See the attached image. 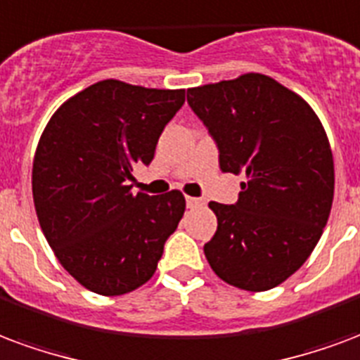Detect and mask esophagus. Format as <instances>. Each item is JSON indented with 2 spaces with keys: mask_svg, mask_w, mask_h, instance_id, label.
<instances>
[{
  "mask_svg": "<svg viewBox=\"0 0 360 360\" xmlns=\"http://www.w3.org/2000/svg\"><path fill=\"white\" fill-rule=\"evenodd\" d=\"M204 202L200 200V198H194V196H187V206L188 207H198L202 206Z\"/></svg>",
  "mask_w": 360,
  "mask_h": 360,
  "instance_id": "34e87169",
  "label": "esophagus"
}]
</instances>
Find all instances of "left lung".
I'll use <instances>...</instances> for the list:
<instances>
[{
	"mask_svg": "<svg viewBox=\"0 0 360 360\" xmlns=\"http://www.w3.org/2000/svg\"><path fill=\"white\" fill-rule=\"evenodd\" d=\"M194 114L219 148V166L244 173L234 206L210 202L217 217L204 254L231 286L265 292L307 262L334 200V156L305 98L265 74L187 89Z\"/></svg>",
	"mask_w": 360,
	"mask_h": 360,
	"instance_id": "8db88e82",
	"label": "left lung"
}]
</instances>
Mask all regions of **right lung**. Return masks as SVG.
<instances>
[{
	"mask_svg": "<svg viewBox=\"0 0 360 360\" xmlns=\"http://www.w3.org/2000/svg\"><path fill=\"white\" fill-rule=\"evenodd\" d=\"M185 89L103 79L58 106L32 166L39 227L60 265L101 295L133 292L153 278L185 196L131 193L133 167L150 164Z\"/></svg>",
	"mask_w": 360,
	"mask_h": 360,
	"instance_id": "right-lung-1",
	"label": "right lung"
}]
</instances>
